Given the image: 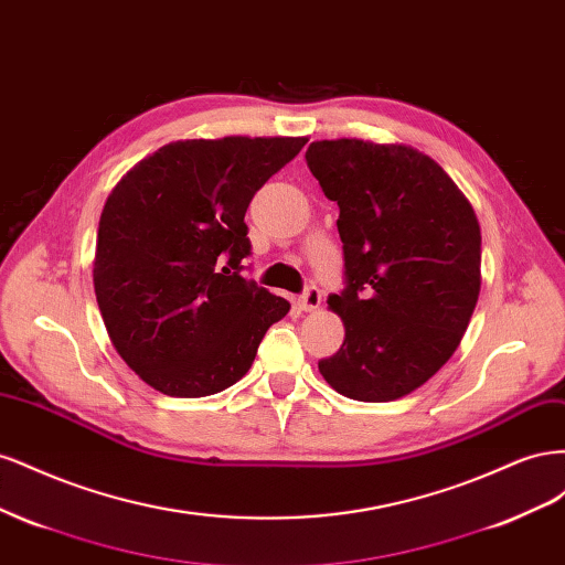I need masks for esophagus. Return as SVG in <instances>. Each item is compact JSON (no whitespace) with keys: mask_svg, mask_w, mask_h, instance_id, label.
<instances>
[{"mask_svg":"<svg viewBox=\"0 0 565 565\" xmlns=\"http://www.w3.org/2000/svg\"><path fill=\"white\" fill-rule=\"evenodd\" d=\"M320 306V289L316 285H309L299 297V309L301 311H313Z\"/></svg>","mask_w":565,"mask_h":565,"instance_id":"esophagus-1","label":"esophagus"}]
</instances>
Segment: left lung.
<instances>
[{"instance_id":"1","label":"left lung","mask_w":565,"mask_h":565,"mask_svg":"<svg viewBox=\"0 0 565 565\" xmlns=\"http://www.w3.org/2000/svg\"><path fill=\"white\" fill-rule=\"evenodd\" d=\"M306 164L339 204L347 337L318 370L341 396L386 403L448 363L481 289V228L455 181L419 150L316 141Z\"/></svg>"}]
</instances>
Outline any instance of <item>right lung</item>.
<instances>
[{"mask_svg": "<svg viewBox=\"0 0 565 565\" xmlns=\"http://www.w3.org/2000/svg\"><path fill=\"white\" fill-rule=\"evenodd\" d=\"M306 139L177 141L115 185L98 221L94 289L113 347L167 396L233 386L289 303L245 280V212Z\"/></svg>", "mask_w": 565, "mask_h": 565, "instance_id": "right-lung-1", "label": "right lung"}]
</instances>
